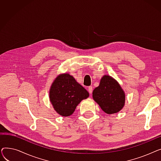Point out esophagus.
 <instances>
[{"instance_id":"esophagus-1","label":"esophagus","mask_w":161,"mask_h":161,"mask_svg":"<svg viewBox=\"0 0 161 161\" xmlns=\"http://www.w3.org/2000/svg\"><path fill=\"white\" fill-rule=\"evenodd\" d=\"M88 91H89L90 95L92 94V86H89V87H88Z\"/></svg>"}]
</instances>
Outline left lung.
Returning a JSON list of instances; mask_svg holds the SVG:
<instances>
[{"label":"left lung","instance_id":"obj_1","mask_svg":"<svg viewBox=\"0 0 161 161\" xmlns=\"http://www.w3.org/2000/svg\"><path fill=\"white\" fill-rule=\"evenodd\" d=\"M92 98L108 114L119 112L125 101V92L119 83L109 75L101 79L99 86L92 92Z\"/></svg>","mask_w":161,"mask_h":161}]
</instances>
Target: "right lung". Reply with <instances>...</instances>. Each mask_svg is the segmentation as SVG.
Here are the masks:
<instances>
[{"label": "right lung", "mask_w": 161, "mask_h": 161, "mask_svg": "<svg viewBox=\"0 0 161 161\" xmlns=\"http://www.w3.org/2000/svg\"><path fill=\"white\" fill-rule=\"evenodd\" d=\"M89 95L87 91L69 74L58 75L49 91L50 101L55 110L64 117L72 115L76 106Z\"/></svg>", "instance_id": "obj_1"}]
</instances>
